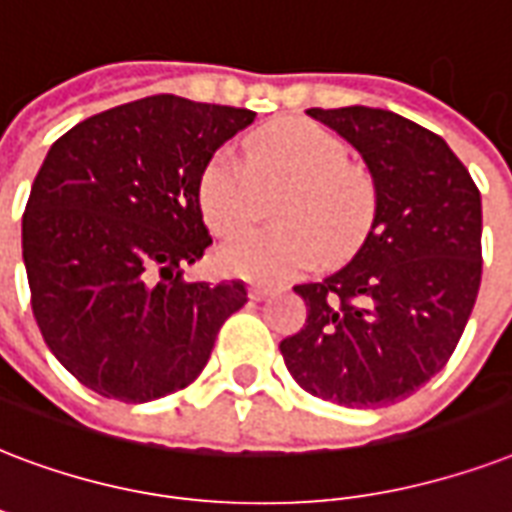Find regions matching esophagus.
Wrapping results in <instances>:
<instances>
[{
  "mask_svg": "<svg viewBox=\"0 0 512 512\" xmlns=\"http://www.w3.org/2000/svg\"><path fill=\"white\" fill-rule=\"evenodd\" d=\"M271 295V290L268 287H249V298L252 300H265Z\"/></svg>",
  "mask_w": 512,
  "mask_h": 512,
  "instance_id": "34e87169",
  "label": "esophagus"
}]
</instances>
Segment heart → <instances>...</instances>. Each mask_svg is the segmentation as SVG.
<instances>
[{
    "mask_svg": "<svg viewBox=\"0 0 512 512\" xmlns=\"http://www.w3.org/2000/svg\"><path fill=\"white\" fill-rule=\"evenodd\" d=\"M198 206L214 236H233L273 204V230H249L217 252L230 276L287 282L357 252L376 220L378 193L368 169L349 161L346 144L308 120H287L244 142V155L222 147L198 177Z\"/></svg>",
    "mask_w": 512,
    "mask_h": 512,
    "instance_id": "1",
    "label": "heart"
}]
</instances>
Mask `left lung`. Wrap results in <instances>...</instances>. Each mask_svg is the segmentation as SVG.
Returning <instances> with one entry per match:
<instances>
[{
  "mask_svg": "<svg viewBox=\"0 0 512 512\" xmlns=\"http://www.w3.org/2000/svg\"><path fill=\"white\" fill-rule=\"evenodd\" d=\"M360 152L378 209L357 255L298 284L306 325L279 343L308 395L346 408L411 397L443 370L481 287V193L438 134L389 109H306Z\"/></svg>",
  "mask_w": 512,
  "mask_h": 512,
  "instance_id": "8db88e82",
  "label": "left lung"
}]
</instances>
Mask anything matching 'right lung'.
<instances>
[{
  "label": "right lung",
  "instance_id": "add662e5",
  "mask_svg": "<svg viewBox=\"0 0 512 512\" xmlns=\"http://www.w3.org/2000/svg\"><path fill=\"white\" fill-rule=\"evenodd\" d=\"M255 112L147 96L66 131L23 214L31 311L56 360L120 403L193 384L244 282H185L212 236L198 177Z\"/></svg>",
  "mask_w": 512,
  "mask_h": 512
}]
</instances>
